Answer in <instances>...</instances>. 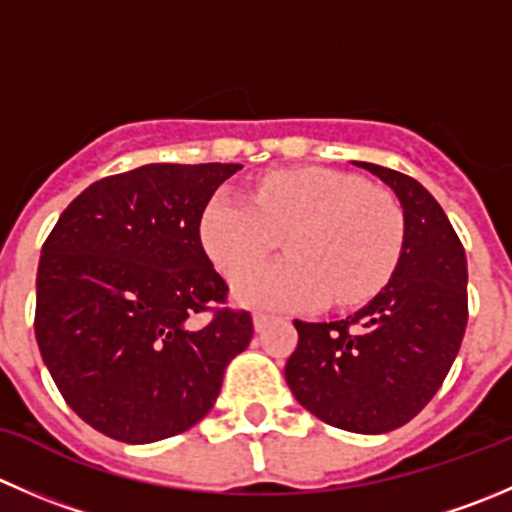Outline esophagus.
I'll return each mask as SVG.
<instances>
[{
    "label": "esophagus",
    "mask_w": 512,
    "mask_h": 512,
    "mask_svg": "<svg viewBox=\"0 0 512 512\" xmlns=\"http://www.w3.org/2000/svg\"><path fill=\"white\" fill-rule=\"evenodd\" d=\"M272 320H275V317L267 315V312H255V330H257V332H262V330H265L267 325H270Z\"/></svg>",
    "instance_id": "1"
}]
</instances>
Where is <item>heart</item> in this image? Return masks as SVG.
<instances>
[{
  "mask_svg": "<svg viewBox=\"0 0 512 512\" xmlns=\"http://www.w3.org/2000/svg\"><path fill=\"white\" fill-rule=\"evenodd\" d=\"M291 257L235 280L237 300L267 310H312L327 300L355 307L395 275L405 247L398 197L330 167L270 172L255 200L220 190L207 202L200 237L225 275H237L279 246Z\"/></svg>",
  "mask_w": 512,
  "mask_h": 512,
  "instance_id": "heart-1",
  "label": "heart"
}]
</instances>
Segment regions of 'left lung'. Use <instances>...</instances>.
<instances>
[{"instance_id": "1", "label": "left lung", "mask_w": 512, "mask_h": 512, "mask_svg": "<svg viewBox=\"0 0 512 512\" xmlns=\"http://www.w3.org/2000/svg\"><path fill=\"white\" fill-rule=\"evenodd\" d=\"M398 195L405 247L395 275L337 322L295 320L285 380L332 428L380 435L410 423L450 372L468 325V260L435 197L413 177L360 162Z\"/></svg>"}]
</instances>
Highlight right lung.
Wrapping results in <instances>:
<instances>
[{
	"label": "right lung",
	"instance_id": "obj_1",
	"mask_svg": "<svg viewBox=\"0 0 512 512\" xmlns=\"http://www.w3.org/2000/svg\"><path fill=\"white\" fill-rule=\"evenodd\" d=\"M242 165H145L69 202L42 245L34 335L64 403L119 443L200 423L252 315L200 240L217 187ZM208 320L201 322V315Z\"/></svg>",
	"mask_w": 512,
	"mask_h": 512
}]
</instances>
